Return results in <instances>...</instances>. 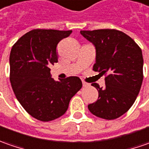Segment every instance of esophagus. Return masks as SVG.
I'll list each match as a JSON object with an SVG mask.
<instances>
[{"label": "esophagus", "mask_w": 149, "mask_h": 149, "mask_svg": "<svg viewBox=\"0 0 149 149\" xmlns=\"http://www.w3.org/2000/svg\"><path fill=\"white\" fill-rule=\"evenodd\" d=\"M82 85H83V86H84V87H87V86H90L89 83H86V82H85V81H82Z\"/></svg>", "instance_id": "esophagus-1"}]
</instances>
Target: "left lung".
<instances>
[{
  "label": "left lung",
  "mask_w": 149,
  "mask_h": 149,
  "mask_svg": "<svg viewBox=\"0 0 149 149\" xmlns=\"http://www.w3.org/2000/svg\"><path fill=\"white\" fill-rule=\"evenodd\" d=\"M95 46V72L105 78V86L92 83L98 91L95 102L88 105L91 114L105 120L123 116L134 103L143 82V58L141 49L126 33L116 29L81 30Z\"/></svg>",
  "instance_id": "8db88e82"
}]
</instances>
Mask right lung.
Returning a JSON list of instances; mask_svg holds the SVG:
<instances>
[{
    "instance_id": "1",
    "label": "right lung",
    "mask_w": 149,
    "mask_h": 149,
    "mask_svg": "<svg viewBox=\"0 0 149 149\" xmlns=\"http://www.w3.org/2000/svg\"><path fill=\"white\" fill-rule=\"evenodd\" d=\"M72 30L33 29L14 44L10 54V81L24 110L39 120L51 121L64 115L70 100L81 88L79 77L57 81L50 65L58 63L57 45Z\"/></svg>"
}]
</instances>
